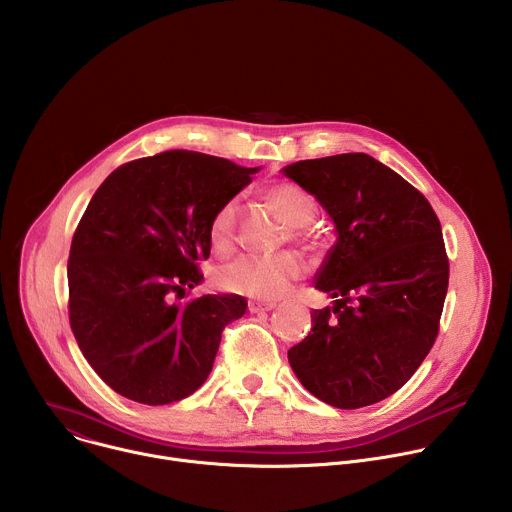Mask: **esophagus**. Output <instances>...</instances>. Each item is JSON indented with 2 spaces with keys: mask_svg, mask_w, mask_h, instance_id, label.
Listing matches in <instances>:
<instances>
[{
  "mask_svg": "<svg viewBox=\"0 0 512 512\" xmlns=\"http://www.w3.org/2000/svg\"><path fill=\"white\" fill-rule=\"evenodd\" d=\"M275 308L273 302H249V312L259 314V312H271Z\"/></svg>",
  "mask_w": 512,
  "mask_h": 512,
  "instance_id": "1",
  "label": "esophagus"
}]
</instances>
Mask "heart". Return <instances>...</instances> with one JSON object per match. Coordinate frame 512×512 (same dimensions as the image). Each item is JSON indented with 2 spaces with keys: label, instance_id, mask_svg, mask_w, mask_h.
I'll return each instance as SVG.
<instances>
[{
  "label": "heart",
  "instance_id": "heart-1",
  "mask_svg": "<svg viewBox=\"0 0 512 512\" xmlns=\"http://www.w3.org/2000/svg\"><path fill=\"white\" fill-rule=\"evenodd\" d=\"M265 198L273 212L291 229V237L312 245L314 237L308 225L318 212L316 200L300 186L291 182H277L267 188ZM235 216L237 202L229 200L218 208L208 227V239L216 253H229L235 243ZM302 275V261L294 253L275 257L243 255L218 269L216 283L231 294L275 300L283 296L287 287Z\"/></svg>",
  "mask_w": 512,
  "mask_h": 512
}]
</instances>
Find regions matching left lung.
<instances>
[{
  "instance_id": "8db88e82",
  "label": "left lung",
  "mask_w": 512,
  "mask_h": 512,
  "mask_svg": "<svg viewBox=\"0 0 512 512\" xmlns=\"http://www.w3.org/2000/svg\"><path fill=\"white\" fill-rule=\"evenodd\" d=\"M281 172L336 229L314 277L334 302L312 312V332L287 350L291 369L332 407L379 403L413 377L440 328L450 279L442 225L419 190L369 154L302 160Z\"/></svg>"
}]
</instances>
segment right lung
<instances>
[{
    "instance_id": "obj_1",
    "label": "right lung",
    "mask_w": 512,
    "mask_h": 512,
    "mask_svg": "<svg viewBox=\"0 0 512 512\" xmlns=\"http://www.w3.org/2000/svg\"><path fill=\"white\" fill-rule=\"evenodd\" d=\"M257 172L172 150L123 164L91 198L70 245L68 312L83 356L115 393L168 405L210 375L225 326L247 302L182 300L202 281L214 212Z\"/></svg>"
}]
</instances>
